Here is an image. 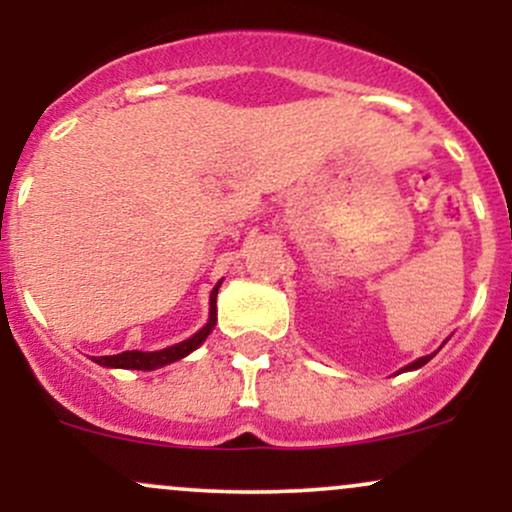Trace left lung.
<instances>
[{"mask_svg":"<svg viewBox=\"0 0 512 512\" xmlns=\"http://www.w3.org/2000/svg\"><path fill=\"white\" fill-rule=\"evenodd\" d=\"M431 358H433V354H431V356H421V358H419V361L409 363V366H407V368H402V370H416V368L426 366V363H428V361H431Z\"/></svg>","mask_w":512,"mask_h":512,"instance_id":"1","label":"left lung"}]
</instances>
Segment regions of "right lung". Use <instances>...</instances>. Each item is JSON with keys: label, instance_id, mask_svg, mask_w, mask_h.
<instances>
[{"label": "right lung", "instance_id": "add662e5", "mask_svg": "<svg viewBox=\"0 0 512 512\" xmlns=\"http://www.w3.org/2000/svg\"><path fill=\"white\" fill-rule=\"evenodd\" d=\"M219 286H221V281L214 286V291H211V296H209L207 325H204L197 334H192L190 339H185V342L168 346V349H161V351H122V354H115V356H96L93 361L101 363V366H105V368L156 370V368L168 366V363H173V361H180V358H185L187 354H192V351H195L197 346L209 337L211 330H214V325H216V293H219Z\"/></svg>", "mask_w": 512, "mask_h": 512}]
</instances>
